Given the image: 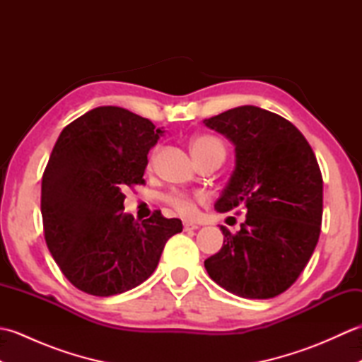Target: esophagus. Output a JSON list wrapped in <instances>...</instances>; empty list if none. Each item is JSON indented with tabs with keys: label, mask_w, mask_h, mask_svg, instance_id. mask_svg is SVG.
I'll list each match as a JSON object with an SVG mask.
<instances>
[{
	"label": "esophagus",
	"mask_w": 362,
	"mask_h": 362,
	"mask_svg": "<svg viewBox=\"0 0 362 362\" xmlns=\"http://www.w3.org/2000/svg\"><path fill=\"white\" fill-rule=\"evenodd\" d=\"M199 226L197 224H193V222H183V230L185 232H193V230H197Z\"/></svg>",
	"instance_id": "obj_1"
}]
</instances>
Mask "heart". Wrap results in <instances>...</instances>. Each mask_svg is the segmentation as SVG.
I'll use <instances>...</instances> for the list:
<instances>
[{"instance_id": "b5f03b06", "label": "heart", "mask_w": 362, "mask_h": 362, "mask_svg": "<svg viewBox=\"0 0 362 362\" xmlns=\"http://www.w3.org/2000/svg\"><path fill=\"white\" fill-rule=\"evenodd\" d=\"M189 146H191V152H193L196 160L206 156V153H211V152L224 153V144H222L219 138L213 136V135H197L193 138V140H191ZM152 163H153V153L149 157V165H152ZM199 199L201 197L191 196L187 193H180V191H173V193L166 194L165 201L174 211L179 213L180 216L191 218V216H194L196 202L199 201Z\"/></svg>"}]
</instances>
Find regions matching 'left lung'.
<instances>
[{
  "mask_svg": "<svg viewBox=\"0 0 362 362\" xmlns=\"http://www.w3.org/2000/svg\"><path fill=\"white\" fill-rule=\"evenodd\" d=\"M235 144L236 165L218 199L219 213L243 205L245 221L205 259L213 281L244 298H272L291 288L319 241L324 180L310 143L283 117L243 105L204 119Z\"/></svg>",
  "mask_w": 362,
  "mask_h": 362,
  "instance_id": "obj_1",
  "label": "left lung"
}]
</instances>
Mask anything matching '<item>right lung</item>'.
Returning <instances> with one entry per match:
<instances>
[{
	"label": "right lung",
	"instance_id": "obj_1",
	"mask_svg": "<svg viewBox=\"0 0 362 362\" xmlns=\"http://www.w3.org/2000/svg\"><path fill=\"white\" fill-rule=\"evenodd\" d=\"M161 129L121 107L104 105L59 135L42 177L45 241L73 286L109 297L156 271L182 221L160 210L138 222L124 210V191L144 183L148 153Z\"/></svg>",
	"mask_w": 362,
	"mask_h": 362
}]
</instances>
